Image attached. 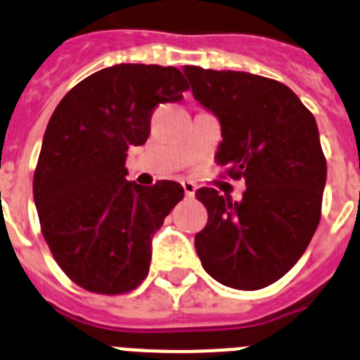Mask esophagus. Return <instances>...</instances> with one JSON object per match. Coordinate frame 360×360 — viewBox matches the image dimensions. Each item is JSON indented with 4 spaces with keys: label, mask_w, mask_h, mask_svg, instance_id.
I'll use <instances>...</instances> for the list:
<instances>
[{
    "label": "esophagus",
    "mask_w": 360,
    "mask_h": 360,
    "mask_svg": "<svg viewBox=\"0 0 360 360\" xmlns=\"http://www.w3.org/2000/svg\"><path fill=\"white\" fill-rule=\"evenodd\" d=\"M183 190L184 193H186V198H193L195 195V190H198V186L192 183V181H183Z\"/></svg>",
    "instance_id": "esophagus-1"
}]
</instances>
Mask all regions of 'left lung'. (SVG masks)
Returning <instances> with one entry per match:
<instances>
[{
    "instance_id": "left-lung-1",
    "label": "left lung",
    "mask_w": 360,
    "mask_h": 360,
    "mask_svg": "<svg viewBox=\"0 0 360 360\" xmlns=\"http://www.w3.org/2000/svg\"><path fill=\"white\" fill-rule=\"evenodd\" d=\"M193 98L214 112L215 161L246 181L240 201L199 188L208 223L195 250L208 274L236 290H261L295 264L321 221L326 158L315 117L286 85L248 72L184 67Z\"/></svg>"
}]
</instances>
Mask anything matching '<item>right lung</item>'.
I'll return each instance as SVG.
<instances>
[{
    "label": "right lung",
    "instance_id": "obj_1",
    "mask_svg": "<svg viewBox=\"0 0 360 360\" xmlns=\"http://www.w3.org/2000/svg\"><path fill=\"white\" fill-rule=\"evenodd\" d=\"M179 68L121 63L77 83L46 124L34 172L39 224L59 268L103 295L148 275L152 237L184 190L176 181H127V152L145 145L159 103L183 99Z\"/></svg>",
    "mask_w": 360,
    "mask_h": 360
}]
</instances>
